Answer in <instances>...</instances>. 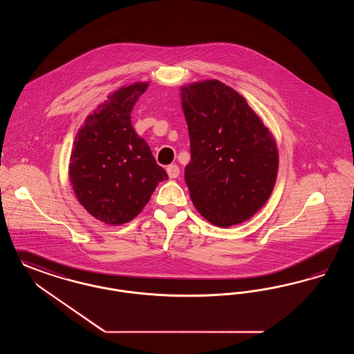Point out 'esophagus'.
I'll list each match as a JSON object with an SVG mask.
<instances>
[{"label":"esophagus","mask_w":354,"mask_h":354,"mask_svg":"<svg viewBox=\"0 0 354 354\" xmlns=\"http://www.w3.org/2000/svg\"><path fill=\"white\" fill-rule=\"evenodd\" d=\"M167 174H169L170 179H175V178H178V176H179L180 170H179V167H178L176 165H170V166L167 167Z\"/></svg>","instance_id":"obj_1"}]
</instances>
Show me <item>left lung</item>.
Instances as JSON below:
<instances>
[{"label":"left lung","mask_w":354,"mask_h":354,"mask_svg":"<svg viewBox=\"0 0 354 354\" xmlns=\"http://www.w3.org/2000/svg\"><path fill=\"white\" fill-rule=\"evenodd\" d=\"M182 106L191 146L184 178L194 205L216 227L249 220L277 180L272 134L246 100L218 80L183 86Z\"/></svg>","instance_id":"obj_1"}]
</instances>
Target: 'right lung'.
Listing matches in <instances>:
<instances>
[{
    "label": "right lung",
    "instance_id": "1",
    "mask_svg": "<svg viewBox=\"0 0 354 354\" xmlns=\"http://www.w3.org/2000/svg\"><path fill=\"white\" fill-rule=\"evenodd\" d=\"M149 86H122L89 114L75 137L70 180L86 212L109 224L131 221L169 175L131 125V109Z\"/></svg>",
    "mask_w": 354,
    "mask_h": 354
}]
</instances>
